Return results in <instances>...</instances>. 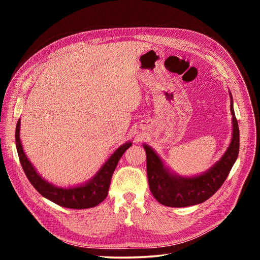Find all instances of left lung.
Returning <instances> with one entry per match:
<instances>
[{
  "label": "left lung",
  "mask_w": 260,
  "mask_h": 260,
  "mask_svg": "<svg viewBox=\"0 0 260 260\" xmlns=\"http://www.w3.org/2000/svg\"><path fill=\"white\" fill-rule=\"evenodd\" d=\"M232 139L225 153L218 162L203 175L184 178L172 174L165 166L154 149L144 144L148 185L156 201L168 207H186L201 204L211 198L223 184L238 158L240 149V130L234 114L232 95Z\"/></svg>",
  "instance_id": "8db88e82"
}]
</instances>
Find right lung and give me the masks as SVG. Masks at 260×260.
Segmentation results:
<instances>
[{"label":"right lung","mask_w":260,"mask_h":260,"mask_svg":"<svg viewBox=\"0 0 260 260\" xmlns=\"http://www.w3.org/2000/svg\"><path fill=\"white\" fill-rule=\"evenodd\" d=\"M19 131L20 119L18 120L16 125L15 139H16V147L20 164L28 180L30 181V183L34 185V187L43 198L50 200L51 202L57 204V205L61 207L73 209H85L95 207L106 199L109 184H111V179L117 167V164L119 161L123 153L132 145L131 142H128L121 145L120 147H118L115 153L101 167L98 174L88 183L76 187L62 188L49 183L48 181L41 178V176L36 171L32 164L29 161L25 152H23L19 138Z\"/></svg>","instance_id":"obj_1"}]
</instances>
